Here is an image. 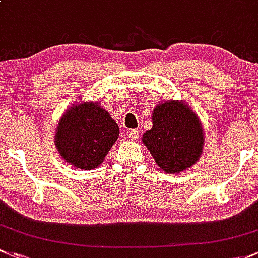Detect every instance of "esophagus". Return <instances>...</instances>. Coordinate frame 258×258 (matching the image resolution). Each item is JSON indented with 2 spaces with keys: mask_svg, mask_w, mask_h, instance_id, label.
Masks as SVG:
<instances>
[{
  "mask_svg": "<svg viewBox=\"0 0 258 258\" xmlns=\"http://www.w3.org/2000/svg\"><path fill=\"white\" fill-rule=\"evenodd\" d=\"M129 139L132 140V142H137L138 139H139V130L138 129H132L129 132Z\"/></svg>",
  "mask_w": 258,
  "mask_h": 258,
  "instance_id": "esophagus-1",
  "label": "esophagus"
}]
</instances>
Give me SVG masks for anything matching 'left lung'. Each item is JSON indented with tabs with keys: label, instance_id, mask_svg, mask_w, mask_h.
<instances>
[{
	"label": "left lung",
	"instance_id": "obj_1",
	"mask_svg": "<svg viewBox=\"0 0 258 258\" xmlns=\"http://www.w3.org/2000/svg\"><path fill=\"white\" fill-rule=\"evenodd\" d=\"M153 128L142 140L155 163L168 174L187 170L204 149L203 125L198 114L181 100H165L153 110Z\"/></svg>",
	"mask_w": 258,
	"mask_h": 258
}]
</instances>
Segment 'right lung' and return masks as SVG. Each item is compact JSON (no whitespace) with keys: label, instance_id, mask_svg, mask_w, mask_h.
I'll use <instances>...</instances> for the list:
<instances>
[{"label":"right lung","instance_id":"obj_1","mask_svg":"<svg viewBox=\"0 0 258 258\" xmlns=\"http://www.w3.org/2000/svg\"><path fill=\"white\" fill-rule=\"evenodd\" d=\"M118 137L119 126L110 114L98 102H83L60 116L54 144L70 165L92 170L104 161Z\"/></svg>","mask_w":258,"mask_h":258}]
</instances>
